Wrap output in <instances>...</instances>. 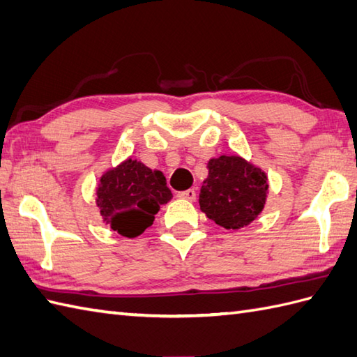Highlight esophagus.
I'll use <instances>...</instances> for the list:
<instances>
[{
  "instance_id": "1",
  "label": "esophagus",
  "mask_w": 357,
  "mask_h": 357,
  "mask_svg": "<svg viewBox=\"0 0 357 357\" xmlns=\"http://www.w3.org/2000/svg\"><path fill=\"white\" fill-rule=\"evenodd\" d=\"M177 197L180 199H188V202H194L195 197H197V192L194 189H188V190H183V192H178Z\"/></svg>"
}]
</instances>
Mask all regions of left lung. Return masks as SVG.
<instances>
[{
  "instance_id": "obj_1",
  "label": "left lung",
  "mask_w": 357,
  "mask_h": 357,
  "mask_svg": "<svg viewBox=\"0 0 357 357\" xmlns=\"http://www.w3.org/2000/svg\"><path fill=\"white\" fill-rule=\"evenodd\" d=\"M199 208L227 230L247 227L262 213L269 194L266 172L242 155H220L207 163Z\"/></svg>"
}]
</instances>
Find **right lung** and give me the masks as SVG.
Listing matches in <instances>:
<instances>
[{"label":"right lung","instance_id":"1","mask_svg":"<svg viewBox=\"0 0 357 357\" xmlns=\"http://www.w3.org/2000/svg\"><path fill=\"white\" fill-rule=\"evenodd\" d=\"M95 194L102 222L124 238L144 233L172 198L163 172L132 158L104 171Z\"/></svg>","mask_w":357,"mask_h":357}]
</instances>
